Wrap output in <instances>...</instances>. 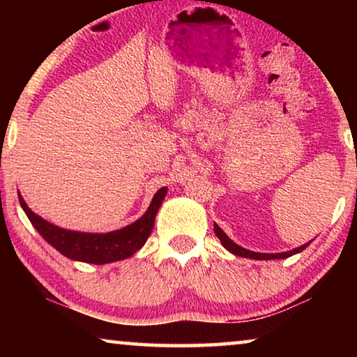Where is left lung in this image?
Listing matches in <instances>:
<instances>
[{
	"mask_svg": "<svg viewBox=\"0 0 357 357\" xmlns=\"http://www.w3.org/2000/svg\"><path fill=\"white\" fill-rule=\"evenodd\" d=\"M214 232H216V236L219 237V241L224 245V248H227L229 252L234 253V255L237 257H243V258H252V260H280V258H287V257H292L296 255V253H299L304 250V248L309 247V243H304V245L294 248V250H289V252H281V253H258V252H252V250H247V248H243L241 245H237L236 242H232L231 238L226 236V232L222 231L221 227L218 226V224H214Z\"/></svg>",
	"mask_w": 357,
	"mask_h": 357,
	"instance_id": "obj_1",
	"label": "left lung"
}]
</instances>
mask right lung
<instances>
[{
    "label": "right lung",
    "mask_w": 357,
    "mask_h": 357,
    "mask_svg": "<svg viewBox=\"0 0 357 357\" xmlns=\"http://www.w3.org/2000/svg\"><path fill=\"white\" fill-rule=\"evenodd\" d=\"M17 195L19 203H21L24 213L27 214L32 226L61 255L76 261L104 265V263L125 260V258L131 257L144 245L149 234L153 232L155 214H158L159 206L162 204L165 195H167V187L158 190V193L154 195L153 202L149 204L148 211L138 221H135L123 229H119V231H112L107 234L77 232L58 227L33 213L27 206L26 202H24L22 195L19 192Z\"/></svg>",
    "instance_id": "1"
}]
</instances>
